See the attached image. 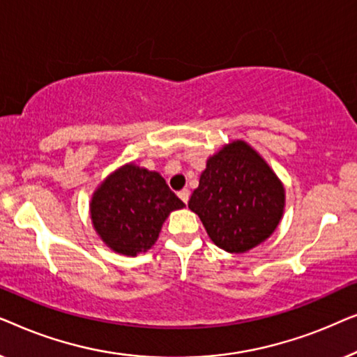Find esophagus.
<instances>
[{"label":"esophagus","mask_w":357,"mask_h":357,"mask_svg":"<svg viewBox=\"0 0 357 357\" xmlns=\"http://www.w3.org/2000/svg\"><path fill=\"white\" fill-rule=\"evenodd\" d=\"M178 197H180V199H182L183 203H188V198H190V190H188V188L180 190V192H178Z\"/></svg>","instance_id":"1"}]
</instances>
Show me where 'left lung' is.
I'll list each match as a JSON object with an SVG mask.
<instances>
[{
	"mask_svg": "<svg viewBox=\"0 0 357 357\" xmlns=\"http://www.w3.org/2000/svg\"><path fill=\"white\" fill-rule=\"evenodd\" d=\"M188 208L219 248L242 253L270 237L280 224L284 188L250 146L234 141L208 159Z\"/></svg>",
	"mask_w": 357,
	"mask_h": 357,
	"instance_id": "obj_1",
	"label": "left lung"
}]
</instances>
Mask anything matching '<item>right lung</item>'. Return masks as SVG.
Returning a JSON list of instances; mask_svg holds the SVG:
<instances>
[{
  "label": "right lung",
  "instance_id": "obj_1",
  "mask_svg": "<svg viewBox=\"0 0 357 357\" xmlns=\"http://www.w3.org/2000/svg\"><path fill=\"white\" fill-rule=\"evenodd\" d=\"M183 206L158 172L130 164L112 174L94 193L91 218L112 250L135 257L154 245L170 211Z\"/></svg>",
  "mask_w": 357,
  "mask_h": 357
}]
</instances>
